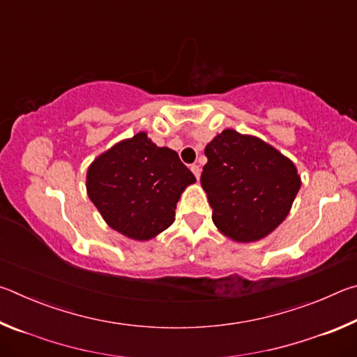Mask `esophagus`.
I'll return each mask as SVG.
<instances>
[{
	"mask_svg": "<svg viewBox=\"0 0 357 357\" xmlns=\"http://www.w3.org/2000/svg\"><path fill=\"white\" fill-rule=\"evenodd\" d=\"M190 170H192V173H193V174H195V178H197V179L200 178V174H202V168H200V165L193 164V165L190 167Z\"/></svg>",
	"mask_w": 357,
	"mask_h": 357,
	"instance_id": "1",
	"label": "esophagus"
}]
</instances>
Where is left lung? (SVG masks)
Here are the masks:
<instances>
[{
	"instance_id": "obj_1",
	"label": "left lung",
	"mask_w": 357,
	"mask_h": 357,
	"mask_svg": "<svg viewBox=\"0 0 357 357\" xmlns=\"http://www.w3.org/2000/svg\"><path fill=\"white\" fill-rule=\"evenodd\" d=\"M202 185L213 222L225 236L252 243L288 215L301 178L293 162L268 143L227 129L208 143Z\"/></svg>"
}]
</instances>
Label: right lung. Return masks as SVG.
<instances>
[{
  "label": "right lung",
  "instance_id": "right-lung-1",
  "mask_svg": "<svg viewBox=\"0 0 357 357\" xmlns=\"http://www.w3.org/2000/svg\"><path fill=\"white\" fill-rule=\"evenodd\" d=\"M195 176L176 151L159 148L146 134L118 143L88 170V195L105 222L124 236L146 241L174 222V209Z\"/></svg>",
  "mask_w": 357,
  "mask_h": 357
}]
</instances>
